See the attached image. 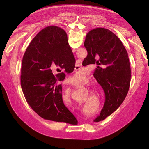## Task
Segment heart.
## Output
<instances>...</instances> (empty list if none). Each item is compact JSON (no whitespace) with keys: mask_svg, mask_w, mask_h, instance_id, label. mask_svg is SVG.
Masks as SVG:
<instances>
[{"mask_svg":"<svg viewBox=\"0 0 149 149\" xmlns=\"http://www.w3.org/2000/svg\"><path fill=\"white\" fill-rule=\"evenodd\" d=\"M84 79H85V74L82 71H78L70 77V80L73 84H78V83H80ZM68 96L69 98L70 97V93H68Z\"/></svg>","mask_w":149,"mask_h":149,"instance_id":"1","label":"heart"}]
</instances>
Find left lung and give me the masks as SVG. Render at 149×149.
Segmentation results:
<instances>
[{
  "mask_svg": "<svg viewBox=\"0 0 149 149\" xmlns=\"http://www.w3.org/2000/svg\"><path fill=\"white\" fill-rule=\"evenodd\" d=\"M88 56L83 65H97L93 75L104 90L105 102L99 122L113 113L123 102L130 86L131 70L127 52L120 39L109 29L97 28L86 36Z\"/></svg>",
  "mask_w": 149,
  "mask_h": 149,
  "instance_id": "8db88e82",
  "label": "left lung"
}]
</instances>
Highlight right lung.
Here are the masks:
<instances>
[{"mask_svg": "<svg viewBox=\"0 0 149 149\" xmlns=\"http://www.w3.org/2000/svg\"><path fill=\"white\" fill-rule=\"evenodd\" d=\"M75 64L67 34L58 26L45 28L28 46L22 59L21 87L28 104L43 119L77 124L75 117L63 103L58 84L65 74L55 77L52 72L56 66L72 72Z\"/></svg>", "mask_w": 149, "mask_h": 149, "instance_id": "1", "label": "right lung"}]
</instances>
